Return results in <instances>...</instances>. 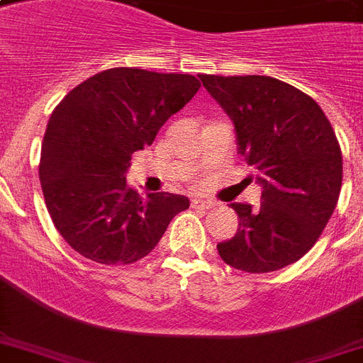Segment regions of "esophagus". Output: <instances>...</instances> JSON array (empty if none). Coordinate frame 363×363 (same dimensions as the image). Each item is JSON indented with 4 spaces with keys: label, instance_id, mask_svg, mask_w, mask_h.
<instances>
[{
    "label": "esophagus",
    "instance_id": "34e87169",
    "mask_svg": "<svg viewBox=\"0 0 363 363\" xmlns=\"http://www.w3.org/2000/svg\"><path fill=\"white\" fill-rule=\"evenodd\" d=\"M215 201L213 199H201V198H194L192 199V207L194 209H203V211H209L215 207Z\"/></svg>",
    "mask_w": 363,
    "mask_h": 363
}]
</instances>
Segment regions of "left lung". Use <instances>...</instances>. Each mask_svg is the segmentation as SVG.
I'll return each mask as SVG.
<instances>
[{
	"instance_id": "left-lung-1",
	"label": "left lung",
	"mask_w": 363,
	"mask_h": 363,
	"mask_svg": "<svg viewBox=\"0 0 363 363\" xmlns=\"http://www.w3.org/2000/svg\"><path fill=\"white\" fill-rule=\"evenodd\" d=\"M233 121L239 154L256 171L262 203H232L238 233L218 242L228 265L269 273L298 262L324 232L337 205L343 156L315 99L264 75H199Z\"/></svg>"
}]
</instances>
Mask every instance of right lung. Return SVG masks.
Here are the masks:
<instances>
[{"mask_svg": "<svg viewBox=\"0 0 363 363\" xmlns=\"http://www.w3.org/2000/svg\"><path fill=\"white\" fill-rule=\"evenodd\" d=\"M194 75L113 67L90 77L50 115L39 162L43 196L60 235L84 258L128 265L145 258L190 207L184 196H141L125 182L131 154L199 90Z\"/></svg>", "mask_w": 363, "mask_h": 363, "instance_id": "obj_1", "label": "right lung"}]
</instances>
